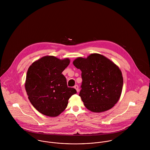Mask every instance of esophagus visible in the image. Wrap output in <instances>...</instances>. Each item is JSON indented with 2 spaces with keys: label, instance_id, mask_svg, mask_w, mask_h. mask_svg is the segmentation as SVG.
<instances>
[{
  "label": "esophagus",
  "instance_id": "esophagus-1",
  "mask_svg": "<svg viewBox=\"0 0 150 150\" xmlns=\"http://www.w3.org/2000/svg\"><path fill=\"white\" fill-rule=\"evenodd\" d=\"M74 87V88L76 89L77 92H79V86H78V85H75Z\"/></svg>",
  "mask_w": 150,
  "mask_h": 150
}]
</instances>
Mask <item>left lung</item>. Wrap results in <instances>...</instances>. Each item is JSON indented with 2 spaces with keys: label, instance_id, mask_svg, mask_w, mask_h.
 <instances>
[{
  "label": "left lung",
  "instance_id": "8db88e82",
  "mask_svg": "<svg viewBox=\"0 0 150 150\" xmlns=\"http://www.w3.org/2000/svg\"><path fill=\"white\" fill-rule=\"evenodd\" d=\"M73 64L81 71L79 96L88 110L103 112L117 103L122 90L123 77L116 64L99 54L78 58Z\"/></svg>",
  "mask_w": 150,
  "mask_h": 150
}]
</instances>
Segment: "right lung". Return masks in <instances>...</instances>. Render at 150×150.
<instances>
[{
  "mask_svg": "<svg viewBox=\"0 0 150 150\" xmlns=\"http://www.w3.org/2000/svg\"><path fill=\"white\" fill-rule=\"evenodd\" d=\"M67 58L61 60L45 56L34 62L27 71L25 89L31 104L38 111L49 117H57L66 108L69 98L77 93L68 87L62 74L69 65Z\"/></svg>",
  "mask_w": 150,
  "mask_h": 150,
  "instance_id": "right-lung-1",
  "label": "right lung"
}]
</instances>
